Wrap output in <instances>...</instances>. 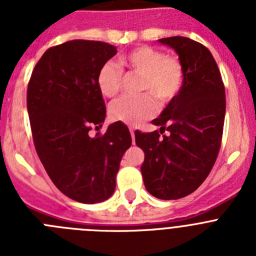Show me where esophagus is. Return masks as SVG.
<instances>
[{"label": "esophagus", "instance_id": "obj_1", "mask_svg": "<svg viewBox=\"0 0 256 256\" xmlns=\"http://www.w3.org/2000/svg\"><path fill=\"white\" fill-rule=\"evenodd\" d=\"M130 136H132L133 144H134V130H133V128H130Z\"/></svg>", "mask_w": 256, "mask_h": 256}]
</instances>
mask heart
I'll return each instance as SVG.
<instances>
[{"label":"heart","mask_w":256,"mask_h":256,"mask_svg":"<svg viewBox=\"0 0 256 256\" xmlns=\"http://www.w3.org/2000/svg\"><path fill=\"white\" fill-rule=\"evenodd\" d=\"M119 64L132 73L140 74L138 90L146 91L137 96H123L108 106L112 119L137 126L152 116L156 100L166 104L180 94L183 86V66L177 58L164 55V52L151 46L132 50L119 58ZM123 82V69L108 61L98 70L97 86L105 97H114Z\"/></svg>","instance_id":"obj_1"}]
</instances>
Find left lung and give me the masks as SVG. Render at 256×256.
<instances>
[{"label": "left lung", "instance_id": "1", "mask_svg": "<svg viewBox=\"0 0 256 256\" xmlns=\"http://www.w3.org/2000/svg\"><path fill=\"white\" fill-rule=\"evenodd\" d=\"M178 54L183 66L180 94L152 124L159 130H136V144L144 152V187L162 200L184 198L206 180L218 156L226 115V91L212 52L186 37L159 40ZM168 130V136H162Z\"/></svg>", "mask_w": 256, "mask_h": 256}]
</instances>
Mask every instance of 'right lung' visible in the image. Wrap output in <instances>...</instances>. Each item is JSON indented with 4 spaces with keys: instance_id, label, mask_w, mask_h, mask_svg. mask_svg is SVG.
I'll return each mask as SVG.
<instances>
[{
    "instance_id": "obj_1",
    "label": "right lung",
    "mask_w": 256,
    "mask_h": 256,
    "mask_svg": "<svg viewBox=\"0 0 256 256\" xmlns=\"http://www.w3.org/2000/svg\"><path fill=\"white\" fill-rule=\"evenodd\" d=\"M116 47L74 40L44 52L28 83L26 108L36 151L48 177L65 196L96 204L114 194L115 177L132 138L122 122L105 134L88 136L104 123L106 106L97 74Z\"/></svg>"
}]
</instances>
